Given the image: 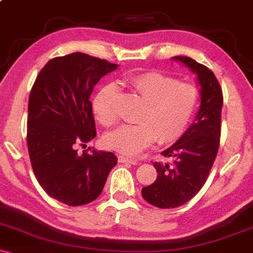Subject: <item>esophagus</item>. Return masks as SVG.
<instances>
[{"mask_svg": "<svg viewBox=\"0 0 253 253\" xmlns=\"http://www.w3.org/2000/svg\"><path fill=\"white\" fill-rule=\"evenodd\" d=\"M119 162H121V164H131V165H137V164H138V160H137V159H132V158H128V156L120 155V156H119Z\"/></svg>", "mask_w": 253, "mask_h": 253, "instance_id": "34e87169", "label": "esophagus"}]
</instances>
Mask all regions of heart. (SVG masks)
Masks as SVG:
<instances>
[{
  "label": "heart",
  "instance_id": "1",
  "mask_svg": "<svg viewBox=\"0 0 253 253\" xmlns=\"http://www.w3.org/2000/svg\"><path fill=\"white\" fill-rule=\"evenodd\" d=\"M129 82L145 104L137 116L138 124L124 125L106 134V145L134 155L153 144L156 138L161 144H169L183 137L198 111L199 89L194 84L179 82L158 71L138 74ZM116 94V84H109L93 98L95 119L105 127L114 126L118 121Z\"/></svg>",
  "mask_w": 253,
  "mask_h": 253
}]
</instances>
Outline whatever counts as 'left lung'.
Segmentation results:
<instances>
[{
    "instance_id": "left-lung-1",
    "label": "left lung",
    "mask_w": 253,
    "mask_h": 253,
    "mask_svg": "<svg viewBox=\"0 0 253 253\" xmlns=\"http://www.w3.org/2000/svg\"><path fill=\"white\" fill-rule=\"evenodd\" d=\"M196 75L201 104L183 137L161 153L169 162H154L158 177L142 189L144 200L159 209H173L200 191L216 160L220 138L223 94L219 82L207 66L189 57H173Z\"/></svg>"
}]
</instances>
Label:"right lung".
I'll return each instance as SVG.
<instances>
[{
    "label": "right lung",
    "mask_w": 253,
    "mask_h": 253,
    "mask_svg": "<svg viewBox=\"0 0 253 253\" xmlns=\"http://www.w3.org/2000/svg\"><path fill=\"white\" fill-rule=\"evenodd\" d=\"M116 68L105 59L71 53L50 59L31 88L26 135L31 166L43 190L68 206L95 200L118 164L110 151L76 150L97 134L93 87Z\"/></svg>",
    "instance_id": "add662e5"
}]
</instances>
